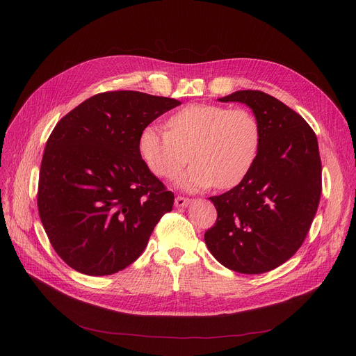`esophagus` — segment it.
<instances>
[{"instance_id": "obj_1", "label": "esophagus", "mask_w": 356, "mask_h": 356, "mask_svg": "<svg viewBox=\"0 0 356 356\" xmlns=\"http://www.w3.org/2000/svg\"><path fill=\"white\" fill-rule=\"evenodd\" d=\"M189 203H191V199H188V197L177 196V197L175 199V204H176L177 208H184V207H188Z\"/></svg>"}]
</instances>
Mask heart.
I'll return each mask as SVG.
<instances>
[{
	"instance_id": "1",
	"label": "heart",
	"mask_w": 356,
	"mask_h": 356,
	"mask_svg": "<svg viewBox=\"0 0 356 356\" xmlns=\"http://www.w3.org/2000/svg\"><path fill=\"white\" fill-rule=\"evenodd\" d=\"M168 129L145 127L138 137V152L159 177L172 179L189 161L177 186L184 191L235 188L255 163L261 144L258 120L247 109L193 104L168 118Z\"/></svg>"
}]
</instances>
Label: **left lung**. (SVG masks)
<instances>
[{"instance_id":"left-lung-1","label":"left lung","mask_w":356,"mask_h":356,"mask_svg":"<svg viewBox=\"0 0 356 356\" xmlns=\"http://www.w3.org/2000/svg\"><path fill=\"white\" fill-rule=\"evenodd\" d=\"M218 101L250 106L261 144L248 176L209 197L218 219L204 242L229 270L267 273L291 258L310 229L322 193L319 145L303 117L266 92L236 90Z\"/></svg>"}]
</instances>
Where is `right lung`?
Masks as SVG:
<instances>
[{
  "label": "right lung",
  "instance_id": "add662e5",
  "mask_svg": "<svg viewBox=\"0 0 356 356\" xmlns=\"http://www.w3.org/2000/svg\"><path fill=\"white\" fill-rule=\"evenodd\" d=\"M180 105L136 90L104 92L58 124L46 143L37 207L50 244L86 275H109L143 254L175 195L138 152L141 131Z\"/></svg>",
  "mask_w": 356,
  "mask_h": 356
}]
</instances>
